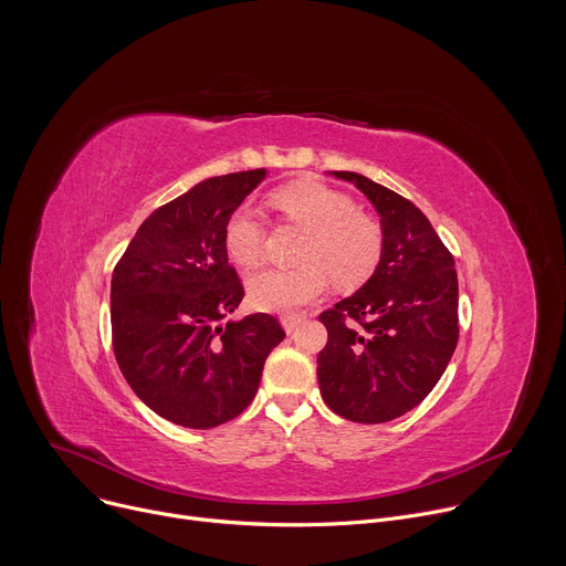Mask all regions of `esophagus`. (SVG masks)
Listing matches in <instances>:
<instances>
[{
  "label": "esophagus",
  "instance_id": "34e87169",
  "mask_svg": "<svg viewBox=\"0 0 566 566\" xmlns=\"http://www.w3.org/2000/svg\"><path fill=\"white\" fill-rule=\"evenodd\" d=\"M300 322H302L300 315H284L282 317V327H284L286 334H291V332H295L300 327Z\"/></svg>",
  "mask_w": 566,
  "mask_h": 566
}]
</instances>
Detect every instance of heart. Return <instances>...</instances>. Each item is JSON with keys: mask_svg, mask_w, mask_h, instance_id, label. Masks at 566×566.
<instances>
[{"mask_svg": "<svg viewBox=\"0 0 566 566\" xmlns=\"http://www.w3.org/2000/svg\"><path fill=\"white\" fill-rule=\"evenodd\" d=\"M271 206L306 230L295 269H264L249 277V300L260 311L295 313L329 286H363L382 255L380 226L356 210V203L322 184H293L271 195ZM264 223L249 206H239L223 226V249L239 266L262 260Z\"/></svg>", "mask_w": 566, "mask_h": 566, "instance_id": "1", "label": "heart"}]
</instances>
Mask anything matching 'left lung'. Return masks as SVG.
I'll list each match as a JSON object with an SVG mask.
<instances>
[{"mask_svg": "<svg viewBox=\"0 0 566 566\" xmlns=\"http://www.w3.org/2000/svg\"><path fill=\"white\" fill-rule=\"evenodd\" d=\"M334 177L352 181L376 208L382 255L352 297L319 313L329 334L317 354L319 394L343 419L387 423L419 406L454 354V258L412 201L356 172Z\"/></svg>", "mask_w": 566, "mask_h": 566, "instance_id": "8db88e82", "label": "left lung"}]
</instances>
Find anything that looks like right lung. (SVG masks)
<instances>
[{
  "label": "right lung",
  "instance_id": "obj_1",
  "mask_svg": "<svg viewBox=\"0 0 566 566\" xmlns=\"http://www.w3.org/2000/svg\"><path fill=\"white\" fill-rule=\"evenodd\" d=\"M264 177H212L156 208L114 269L116 363L145 406L177 426L208 430L244 412L286 336L269 313L219 325L244 297L223 226Z\"/></svg>",
  "mask_w": 566,
  "mask_h": 566
}]
</instances>
